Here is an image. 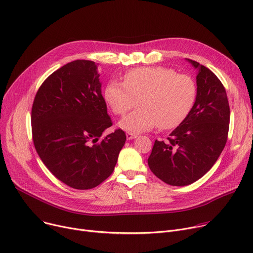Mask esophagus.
Wrapping results in <instances>:
<instances>
[{"label":"esophagus","instance_id":"1","mask_svg":"<svg viewBox=\"0 0 253 253\" xmlns=\"http://www.w3.org/2000/svg\"><path fill=\"white\" fill-rule=\"evenodd\" d=\"M138 137L137 133H132V132H126V139L127 140H132Z\"/></svg>","mask_w":253,"mask_h":253}]
</instances>
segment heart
Returning a JSON list of instances; mask_svg holds the SVG:
<instances>
[{
	"instance_id": "b5f03b06",
	"label": "heart",
	"mask_w": 253,
	"mask_h": 253,
	"mask_svg": "<svg viewBox=\"0 0 253 253\" xmlns=\"http://www.w3.org/2000/svg\"><path fill=\"white\" fill-rule=\"evenodd\" d=\"M103 97L113 113L124 115L139 99L140 109L124 118L120 126L141 132L158 125L161 129L178 126L190 112L197 97V86L187 75L165 67H143L127 71L123 84L110 81Z\"/></svg>"
}]
</instances>
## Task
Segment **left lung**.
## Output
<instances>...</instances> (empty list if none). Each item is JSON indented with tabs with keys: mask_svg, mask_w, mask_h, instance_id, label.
Wrapping results in <instances>:
<instances>
[{
	"mask_svg": "<svg viewBox=\"0 0 253 253\" xmlns=\"http://www.w3.org/2000/svg\"><path fill=\"white\" fill-rule=\"evenodd\" d=\"M187 61L198 70L196 102L167 141H155L148 159L155 175L174 186L197 181L212 167L226 145L230 123L226 90L218 77Z\"/></svg>",
	"mask_w": 253,
	"mask_h": 253,
	"instance_id": "1",
	"label": "left lung"
}]
</instances>
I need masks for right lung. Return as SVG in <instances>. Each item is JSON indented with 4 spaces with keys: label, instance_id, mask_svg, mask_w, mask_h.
Masks as SVG:
<instances>
[{
    "label": "right lung",
    "instance_id": "right-lung-1",
    "mask_svg": "<svg viewBox=\"0 0 253 253\" xmlns=\"http://www.w3.org/2000/svg\"><path fill=\"white\" fill-rule=\"evenodd\" d=\"M35 150L53 175L75 189L99 185L113 172L126 137L112 126L97 65L71 62L48 76L31 110Z\"/></svg>",
    "mask_w": 253,
    "mask_h": 253
}]
</instances>
